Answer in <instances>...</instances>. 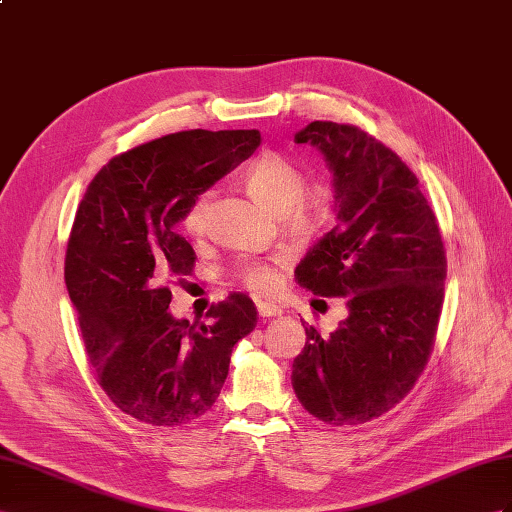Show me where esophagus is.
I'll return each instance as SVG.
<instances>
[{
    "instance_id": "1",
    "label": "esophagus",
    "mask_w": 512,
    "mask_h": 512,
    "mask_svg": "<svg viewBox=\"0 0 512 512\" xmlns=\"http://www.w3.org/2000/svg\"><path fill=\"white\" fill-rule=\"evenodd\" d=\"M257 311L261 318H277L283 313V309L274 303H257Z\"/></svg>"
}]
</instances>
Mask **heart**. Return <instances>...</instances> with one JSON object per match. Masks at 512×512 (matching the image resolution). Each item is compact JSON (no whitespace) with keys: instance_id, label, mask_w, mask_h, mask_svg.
Here are the masks:
<instances>
[{"instance_id":"obj_1","label":"heart","mask_w":512,"mask_h":512,"mask_svg":"<svg viewBox=\"0 0 512 512\" xmlns=\"http://www.w3.org/2000/svg\"><path fill=\"white\" fill-rule=\"evenodd\" d=\"M244 183L261 201L277 212L290 216L294 222L318 218L329 203V188L322 183L305 186V170L290 155L264 151L244 170ZM212 192L196 196L183 216V229L190 235H203L212 212ZM281 257L246 259L233 270V277L255 294H270L279 285Z\"/></svg>"}]
</instances>
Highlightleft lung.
I'll use <instances>...</instances> for the list:
<instances>
[{
  "label": "left lung",
  "instance_id": "8db88e82",
  "mask_svg": "<svg viewBox=\"0 0 512 512\" xmlns=\"http://www.w3.org/2000/svg\"><path fill=\"white\" fill-rule=\"evenodd\" d=\"M333 173L337 225L296 268L318 296L346 298L329 337L313 326L292 365L300 404L333 426L391 411L430 359L448 272L437 218L413 170L355 125L313 121L294 136Z\"/></svg>",
  "mask_w": 512,
  "mask_h": 512
}]
</instances>
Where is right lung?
Listing matches in <instances>:
<instances>
[{"label": "right lung", "mask_w": 512, "mask_h": 512, "mask_svg": "<svg viewBox=\"0 0 512 512\" xmlns=\"http://www.w3.org/2000/svg\"><path fill=\"white\" fill-rule=\"evenodd\" d=\"M257 129L168 134L125 151L88 183L64 257L97 383L127 415L183 426L214 406L231 350L255 329L257 309L233 292L205 322L175 320L168 281L194 270L179 222L196 196L246 160Z\"/></svg>", "instance_id": "1"}]
</instances>
